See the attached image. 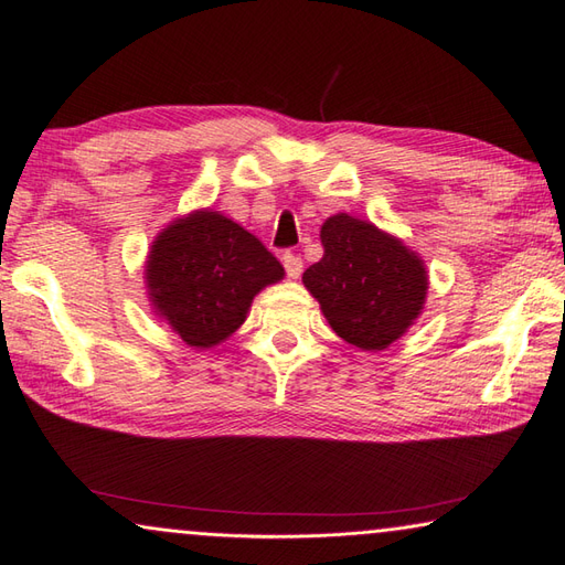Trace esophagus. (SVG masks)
Here are the masks:
<instances>
[{
	"label": "esophagus",
	"instance_id": "obj_1",
	"mask_svg": "<svg viewBox=\"0 0 565 565\" xmlns=\"http://www.w3.org/2000/svg\"><path fill=\"white\" fill-rule=\"evenodd\" d=\"M284 267L291 279H298V276L303 274V259L298 255H284Z\"/></svg>",
	"mask_w": 565,
	"mask_h": 565
}]
</instances>
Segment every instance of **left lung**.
<instances>
[{
  "label": "left lung",
  "mask_w": 565,
  "mask_h": 565,
  "mask_svg": "<svg viewBox=\"0 0 565 565\" xmlns=\"http://www.w3.org/2000/svg\"><path fill=\"white\" fill-rule=\"evenodd\" d=\"M322 259L303 286L330 328L364 352L386 350L423 316L429 276L423 257L374 223L338 213L320 227Z\"/></svg>",
  "instance_id": "obj_1"
}]
</instances>
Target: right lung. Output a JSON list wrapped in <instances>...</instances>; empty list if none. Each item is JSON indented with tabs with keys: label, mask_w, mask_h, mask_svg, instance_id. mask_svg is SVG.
<instances>
[{
	"label": "right lung",
	"mask_w": 565,
	"mask_h": 565,
	"mask_svg": "<svg viewBox=\"0 0 565 565\" xmlns=\"http://www.w3.org/2000/svg\"><path fill=\"white\" fill-rule=\"evenodd\" d=\"M281 279V262L213 209L191 211L162 227L146 262L152 313L194 350L231 338L245 322L252 298Z\"/></svg>",
	"instance_id": "add662e5"
}]
</instances>
